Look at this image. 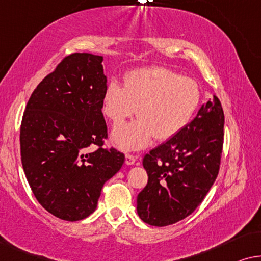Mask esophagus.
Segmentation results:
<instances>
[{
    "mask_svg": "<svg viewBox=\"0 0 261 261\" xmlns=\"http://www.w3.org/2000/svg\"><path fill=\"white\" fill-rule=\"evenodd\" d=\"M136 161H137V159H136L134 155H130V153H126L125 155V163L127 166H132V164H135Z\"/></svg>",
    "mask_w": 261,
    "mask_h": 261,
    "instance_id": "1",
    "label": "esophagus"
}]
</instances>
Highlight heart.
<instances>
[{"label":"heart","instance_id":"heart-1","mask_svg":"<svg viewBox=\"0 0 261 261\" xmlns=\"http://www.w3.org/2000/svg\"><path fill=\"white\" fill-rule=\"evenodd\" d=\"M200 99V87L194 79L164 67H145L127 72L124 85L110 80L102 110L113 124L136 112L138 119L117 125L112 139L120 149L138 150L153 137L167 141L177 135L192 119Z\"/></svg>","mask_w":261,"mask_h":261}]
</instances>
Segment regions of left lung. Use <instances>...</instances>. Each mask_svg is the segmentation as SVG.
Returning a JSON list of instances; mask_svg holds the SVG:
<instances>
[{"mask_svg": "<svg viewBox=\"0 0 261 261\" xmlns=\"http://www.w3.org/2000/svg\"><path fill=\"white\" fill-rule=\"evenodd\" d=\"M223 125L221 102L214 95L177 135L146 153L148 185L137 196L143 221L169 226L199 207L219 174Z\"/></svg>", "mask_w": 261, "mask_h": 261, "instance_id": "left-lung-1", "label": "left lung"}]
</instances>
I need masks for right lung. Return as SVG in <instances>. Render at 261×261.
Returning a JSON list of instances; mask_svg holds the SVG:
<instances>
[{
    "label": "right lung",
    "instance_id": "1",
    "mask_svg": "<svg viewBox=\"0 0 261 261\" xmlns=\"http://www.w3.org/2000/svg\"><path fill=\"white\" fill-rule=\"evenodd\" d=\"M101 62L90 53L65 57L33 91L22 117L25 177L39 203L66 221L92 214L104 183L125 161L115 148H102L108 126Z\"/></svg>",
    "mask_w": 261,
    "mask_h": 261
}]
</instances>
